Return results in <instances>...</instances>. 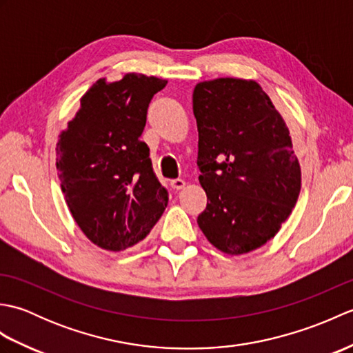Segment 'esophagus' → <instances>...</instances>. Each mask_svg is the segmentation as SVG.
<instances>
[{"label":"esophagus","mask_w":353,"mask_h":353,"mask_svg":"<svg viewBox=\"0 0 353 353\" xmlns=\"http://www.w3.org/2000/svg\"><path fill=\"white\" fill-rule=\"evenodd\" d=\"M170 185H171L172 190H182L185 186V181H183V179H172Z\"/></svg>","instance_id":"obj_1"}]
</instances>
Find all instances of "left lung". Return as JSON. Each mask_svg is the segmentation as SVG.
Returning a JSON list of instances; mask_svg holds the SVG:
<instances>
[{"label":"left lung","instance_id":"1","mask_svg":"<svg viewBox=\"0 0 353 353\" xmlns=\"http://www.w3.org/2000/svg\"><path fill=\"white\" fill-rule=\"evenodd\" d=\"M199 181L208 205L199 228L229 254L264 245L301 194V165L287 124L252 80L215 79L194 89Z\"/></svg>","mask_w":353,"mask_h":353}]
</instances>
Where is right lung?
Instances as JSON below:
<instances>
[{
	"mask_svg": "<svg viewBox=\"0 0 353 353\" xmlns=\"http://www.w3.org/2000/svg\"><path fill=\"white\" fill-rule=\"evenodd\" d=\"M167 80L125 74L97 80L57 142V174L66 205L83 234L121 252L142 241L168 205L150 148L139 139L148 104Z\"/></svg>",
	"mask_w": 353,
	"mask_h": 353,
	"instance_id": "1",
	"label": "right lung"
}]
</instances>
